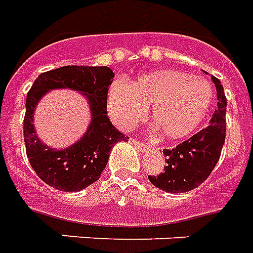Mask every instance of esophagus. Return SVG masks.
<instances>
[{
    "label": "esophagus",
    "mask_w": 253,
    "mask_h": 253,
    "mask_svg": "<svg viewBox=\"0 0 253 253\" xmlns=\"http://www.w3.org/2000/svg\"><path fill=\"white\" fill-rule=\"evenodd\" d=\"M132 144H133L134 147L137 148L138 151H141V152H145L148 149V145L147 144H144V142H138L137 140H132Z\"/></svg>",
    "instance_id": "esophagus-1"
}]
</instances>
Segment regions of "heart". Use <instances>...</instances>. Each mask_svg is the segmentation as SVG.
<instances>
[{"instance_id":"obj_1","label":"heart","mask_w":253,"mask_h":253,"mask_svg":"<svg viewBox=\"0 0 253 253\" xmlns=\"http://www.w3.org/2000/svg\"><path fill=\"white\" fill-rule=\"evenodd\" d=\"M213 102L206 79L174 69L153 70L129 84L115 81L108 90V111L116 124L130 129L152 106V121L168 140H183L196 132Z\"/></svg>"}]
</instances>
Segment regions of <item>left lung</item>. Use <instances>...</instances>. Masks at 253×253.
<instances>
[{
    "mask_svg": "<svg viewBox=\"0 0 253 253\" xmlns=\"http://www.w3.org/2000/svg\"><path fill=\"white\" fill-rule=\"evenodd\" d=\"M217 92V109L210 125L173 149H165L164 172L148 176L155 187L168 193H183L204 183L217 164L225 141L227 98L219 79L212 76Z\"/></svg>",
    "mask_w": 253,
    "mask_h": 253,
    "instance_id": "left-lung-1",
    "label": "left lung"
}]
</instances>
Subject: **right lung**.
Listing matches in <instances>:
<instances>
[{"label": "right lung", "mask_w": 253, "mask_h": 253, "mask_svg": "<svg viewBox=\"0 0 253 253\" xmlns=\"http://www.w3.org/2000/svg\"><path fill=\"white\" fill-rule=\"evenodd\" d=\"M115 73L106 66H62L36 79L26 97L24 140L34 172L43 183L62 192H79L97 181L109 152L128 137L112 125L106 113L108 89ZM54 88H72L88 100L91 124L83 138L64 150L47 147L34 129V111L39 100Z\"/></svg>", "instance_id": "1"}]
</instances>
